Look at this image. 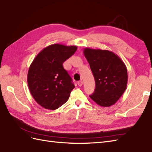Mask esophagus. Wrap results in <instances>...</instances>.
Segmentation results:
<instances>
[{
  "mask_svg": "<svg viewBox=\"0 0 152 152\" xmlns=\"http://www.w3.org/2000/svg\"><path fill=\"white\" fill-rule=\"evenodd\" d=\"M83 84V82L82 80H79V81H78V82H77V84H78V86H82Z\"/></svg>",
  "mask_w": 152,
  "mask_h": 152,
  "instance_id": "esophagus-1",
  "label": "esophagus"
}]
</instances>
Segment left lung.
Segmentation results:
<instances>
[{"mask_svg": "<svg viewBox=\"0 0 152 152\" xmlns=\"http://www.w3.org/2000/svg\"><path fill=\"white\" fill-rule=\"evenodd\" d=\"M83 53L95 81L90 97L103 107L115 104L124 94L128 83L127 68L124 62L111 51L86 48Z\"/></svg>", "mask_w": 152, "mask_h": 152, "instance_id": "8db88e82", "label": "left lung"}]
</instances>
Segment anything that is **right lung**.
<instances>
[{
	"instance_id": "add662e5",
	"label": "right lung",
	"mask_w": 152,
	"mask_h": 152,
	"mask_svg": "<svg viewBox=\"0 0 152 152\" xmlns=\"http://www.w3.org/2000/svg\"><path fill=\"white\" fill-rule=\"evenodd\" d=\"M77 49L76 46L51 44L40 51L29 66V91L35 101L45 109L55 110L63 105L75 88L62 64Z\"/></svg>"
}]
</instances>
